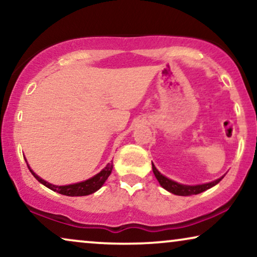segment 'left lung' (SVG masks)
Here are the masks:
<instances>
[{"label":"left lung","mask_w":257,"mask_h":257,"mask_svg":"<svg viewBox=\"0 0 257 257\" xmlns=\"http://www.w3.org/2000/svg\"><path fill=\"white\" fill-rule=\"evenodd\" d=\"M152 170L153 173L156 175L157 180L159 181V184L161 185V187H164L166 191L173 193L175 195H181V196H188V195H194V194H199V193H202L207 191V189L212 188L213 186H215L216 184L222 180L223 177H221L220 179H216L215 181L208 182V184H203V185H195V186H187V185H181L178 184L171 179H168L166 177H164L163 174L160 173L159 171L157 170L156 166H154L152 163Z\"/></svg>","instance_id":"1"}]
</instances>
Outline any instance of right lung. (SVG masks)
<instances>
[{"instance_id":"1","label":"right lung","mask_w":257,"mask_h":257,"mask_svg":"<svg viewBox=\"0 0 257 257\" xmlns=\"http://www.w3.org/2000/svg\"><path fill=\"white\" fill-rule=\"evenodd\" d=\"M28 167H29V165H28ZM112 168H113V161H111L110 164H107L106 167L103 168V170H101L98 174L94 175V177L87 179L85 181L77 182V184L66 185V186H56V185L49 184L48 181L43 180V179H41L38 175L35 174L34 172L30 170V167L29 170L31 172V174H33L42 185H44L45 187L50 188L51 191L57 192L59 194L66 195V196H84V195L92 194V193L98 191V189L104 185V182L107 180V178L110 177Z\"/></svg>"}]
</instances>
